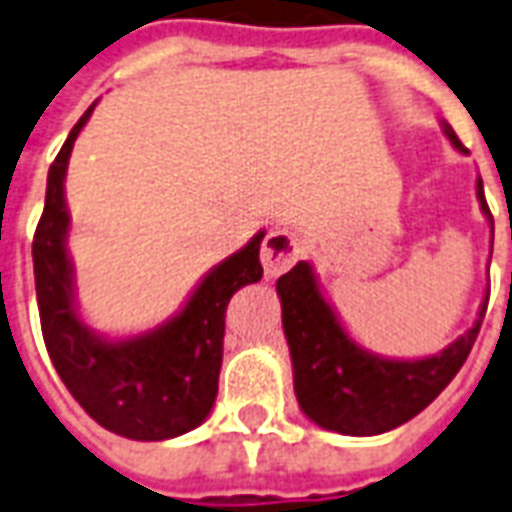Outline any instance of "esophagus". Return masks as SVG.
<instances>
[{
  "mask_svg": "<svg viewBox=\"0 0 512 512\" xmlns=\"http://www.w3.org/2000/svg\"><path fill=\"white\" fill-rule=\"evenodd\" d=\"M299 259V242L297 234L288 229H275L267 234V240L261 245V264L267 278H278L286 270H291Z\"/></svg>",
  "mask_w": 512,
  "mask_h": 512,
  "instance_id": "esophagus-1",
  "label": "esophagus"
}]
</instances>
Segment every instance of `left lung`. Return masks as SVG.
Segmentation results:
<instances>
[{
    "mask_svg": "<svg viewBox=\"0 0 512 512\" xmlns=\"http://www.w3.org/2000/svg\"><path fill=\"white\" fill-rule=\"evenodd\" d=\"M443 132L456 151L470 153L451 126L443 124ZM475 194L489 218L494 245V218L480 178ZM278 297L302 413L321 429L351 437L391 432L432 405L470 356L489 305L486 291L475 324L440 353L424 359H388L367 351L345 332L337 310L321 294L310 261H299L294 270L280 275Z\"/></svg>",
    "mask_w": 512,
    "mask_h": 512,
    "instance_id": "obj_1",
    "label": "left lung"
}]
</instances>
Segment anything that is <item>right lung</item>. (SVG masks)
<instances>
[{"mask_svg":"<svg viewBox=\"0 0 512 512\" xmlns=\"http://www.w3.org/2000/svg\"><path fill=\"white\" fill-rule=\"evenodd\" d=\"M94 107L96 102L80 115L48 169L45 210L32 242L42 337L59 378L96 424L129 440H169L197 429L213 410L226 305L234 291L264 275L259 261L264 232L207 272L180 313L156 329L118 340L94 332L78 313L64 199L69 153Z\"/></svg>","mask_w":512,"mask_h":512,"instance_id":"right-lung-1","label":"right lung"}]
</instances>
